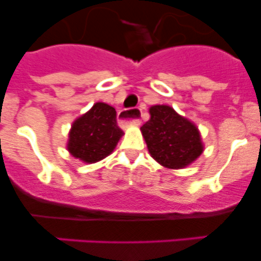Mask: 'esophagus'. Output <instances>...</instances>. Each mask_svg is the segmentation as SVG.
Segmentation results:
<instances>
[{"mask_svg":"<svg viewBox=\"0 0 261 261\" xmlns=\"http://www.w3.org/2000/svg\"><path fill=\"white\" fill-rule=\"evenodd\" d=\"M130 110H122L118 112V122L122 126H139L140 125V120L139 118H130Z\"/></svg>","mask_w":261,"mask_h":261,"instance_id":"1","label":"esophagus"}]
</instances>
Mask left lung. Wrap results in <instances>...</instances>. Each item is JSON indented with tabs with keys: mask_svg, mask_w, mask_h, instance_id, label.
<instances>
[{
	"mask_svg": "<svg viewBox=\"0 0 261 261\" xmlns=\"http://www.w3.org/2000/svg\"><path fill=\"white\" fill-rule=\"evenodd\" d=\"M150 120L141 126L150 155L163 167L180 169L203 151L197 126L170 106L156 105L149 110Z\"/></svg>",
	"mask_w": 261,
	"mask_h": 261,
	"instance_id": "8db88e82",
	"label": "left lung"
}]
</instances>
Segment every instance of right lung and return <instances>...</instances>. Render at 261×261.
Masks as SVG:
<instances>
[{
  "instance_id": "right-lung-1",
  "label": "right lung",
  "mask_w": 261,
  "mask_h": 261,
  "mask_svg": "<svg viewBox=\"0 0 261 261\" xmlns=\"http://www.w3.org/2000/svg\"><path fill=\"white\" fill-rule=\"evenodd\" d=\"M123 135L112 106L97 102L73 122L68 150L84 163H96L111 154Z\"/></svg>"
}]
</instances>
